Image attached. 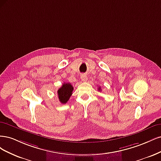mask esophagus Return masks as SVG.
I'll list each match as a JSON object with an SVG mask.
<instances>
[{"mask_svg": "<svg viewBox=\"0 0 161 161\" xmlns=\"http://www.w3.org/2000/svg\"><path fill=\"white\" fill-rule=\"evenodd\" d=\"M81 79L83 81H86L87 80V77L86 75L85 74H83L81 75Z\"/></svg>", "mask_w": 161, "mask_h": 161, "instance_id": "obj_1", "label": "esophagus"}]
</instances>
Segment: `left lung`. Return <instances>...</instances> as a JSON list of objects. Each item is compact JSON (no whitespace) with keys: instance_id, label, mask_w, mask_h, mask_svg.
<instances>
[{"instance_id":"8db88e82","label":"left lung","mask_w":161,"mask_h":161,"mask_svg":"<svg viewBox=\"0 0 161 161\" xmlns=\"http://www.w3.org/2000/svg\"><path fill=\"white\" fill-rule=\"evenodd\" d=\"M98 90H99L100 91L101 90V88H100V87H98Z\"/></svg>"}]
</instances>
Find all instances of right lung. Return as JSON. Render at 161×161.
Here are the masks:
<instances>
[{"mask_svg": "<svg viewBox=\"0 0 161 161\" xmlns=\"http://www.w3.org/2000/svg\"><path fill=\"white\" fill-rule=\"evenodd\" d=\"M74 90V87L70 83H64L58 91L59 100L61 103H66L69 100Z\"/></svg>", "mask_w": 161, "mask_h": 161, "instance_id": "1", "label": "right lung"}]
</instances>
